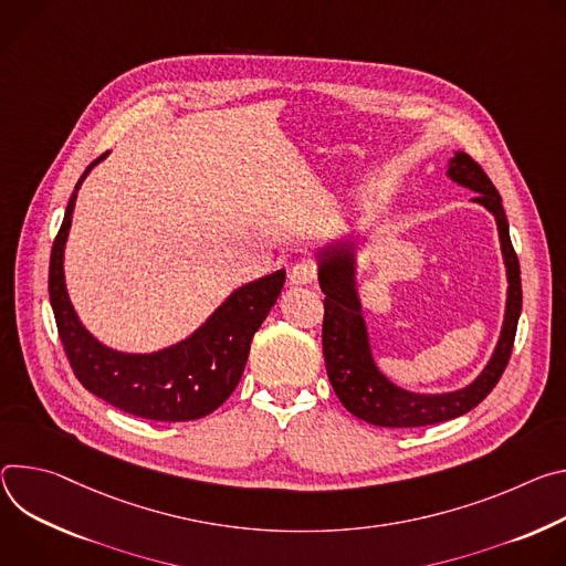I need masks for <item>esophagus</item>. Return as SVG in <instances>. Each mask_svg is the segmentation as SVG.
<instances>
[{
    "label": "esophagus",
    "mask_w": 566,
    "mask_h": 566,
    "mask_svg": "<svg viewBox=\"0 0 566 566\" xmlns=\"http://www.w3.org/2000/svg\"><path fill=\"white\" fill-rule=\"evenodd\" d=\"M287 279L292 285H312L317 281V265L310 261H301L290 270Z\"/></svg>",
    "instance_id": "34e87169"
}]
</instances>
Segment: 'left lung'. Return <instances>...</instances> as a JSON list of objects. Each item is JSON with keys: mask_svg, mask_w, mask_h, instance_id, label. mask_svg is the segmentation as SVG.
I'll use <instances>...</instances> for the list:
<instances>
[{"mask_svg": "<svg viewBox=\"0 0 566 566\" xmlns=\"http://www.w3.org/2000/svg\"><path fill=\"white\" fill-rule=\"evenodd\" d=\"M448 175L457 184L474 191L476 196L472 200L494 216L501 240V254H504L509 274L504 328H501V337L488 366L465 389L424 396L405 391L396 387L389 378H385L373 361L368 333L361 317V305L355 287V244L350 240H342L319 251V285L326 294L322 342L328 378L339 402L353 416L370 424L422 427L468 413L494 389L513 353L522 312V276L520 261L509 233L504 205H501V196L490 177L468 153H457L450 159Z\"/></svg>", "mask_w": 566, "mask_h": 566, "instance_id": "1", "label": "left lung"}]
</instances>
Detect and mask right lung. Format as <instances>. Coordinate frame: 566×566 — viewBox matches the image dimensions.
<instances>
[{
    "label": "right lung",
    "mask_w": 566,
    "mask_h": 566,
    "mask_svg": "<svg viewBox=\"0 0 566 566\" xmlns=\"http://www.w3.org/2000/svg\"><path fill=\"white\" fill-rule=\"evenodd\" d=\"M105 155L94 159L78 179L51 247L49 298L62 348L78 382L112 407L161 422L198 420L216 411L238 387L251 339L281 294L285 270L238 287L191 337L175 346L148 355L103 346L76 315L62 259L78 188Z\"/></svg>",
    "instance_id": "add662e5"
}]
</instances>
